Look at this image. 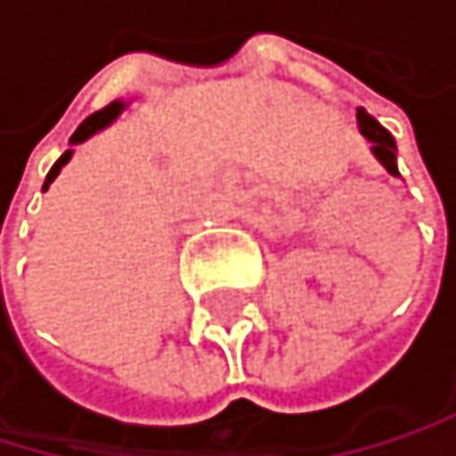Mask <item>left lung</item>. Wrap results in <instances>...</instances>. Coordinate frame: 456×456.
<instances>
[{
	"instance_id": "left-lung-1",
	"label": "left lung",
	"mask_w": 456,
	"mask_h": 456,
	"mask_svg": "<svg viewBox=\"0 0 456 456\" xmlns=\"http://www.w3.org/2000/svg\"><path fill=\"white\" fill-rule=\"evenodd\" d=\"M358 128H361V134L372 142V152L378 155V161L391 172V175H399L396 172V155H394V150H396V144H394V139H391V134L380 126V122L370 114V111H363V109H358Z\"/></svg>"
}]
</instances>
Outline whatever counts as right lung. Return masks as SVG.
<instances>
[{
	"mask_svg": "<svg viewBox=\"0 0 456 456\" xmlns=\"http://www.w3.org/2000/svg\"><path fill=\"white\" fill-rule=\"evenodd\" d=\"M119 109H122V103H109L106 109H101V111H95V114H90V117H86L84 122H81V126H78V131L73 134V139H70V144H78V142H84L86 136H93L95 131H101L103 126H109V122L119 114ZM70 161V150H65V155H62V159L54 164V167H51V172H48V177H45V185L43 188H48V183H54V177L60 175V169L65 167Z\"/></svg>",
	"mask_w": 456,
	"mask_h": 456,
	"instance_id": "right-lung-1",
	"label": "right lung"
}]
</instances>
